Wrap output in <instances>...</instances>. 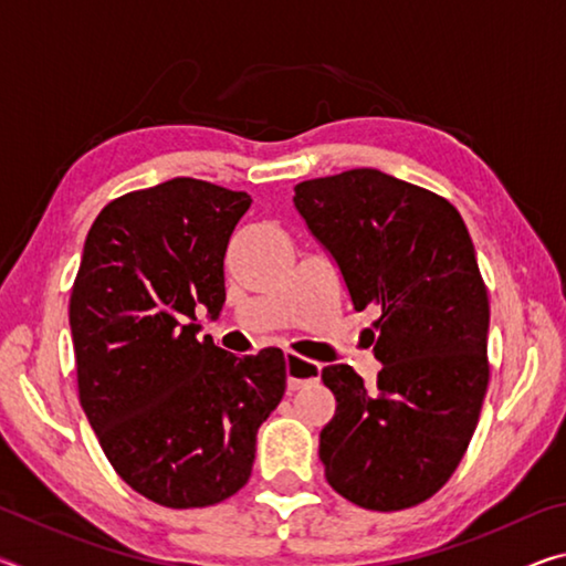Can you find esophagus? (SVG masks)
<instances>
[{"instance_id": "obj_1", "label": "esophagus", "mask_w": 566, "mask_h": 566, "mask_svg": "<svg viewBox=\"0 0 566 566\" xmlns=\"http://www.w3.org/2000/svg\"><path fill=\"white\" fill-rule=\"evenodd\" d=\"M284 364H286V387L292 391L310 385V381H319V375H322L319 364L296 357L294 352L284 354Z\"/></svg>"}]
</instances>
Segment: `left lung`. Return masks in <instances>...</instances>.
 Listing matches in <instances>:
<instances>
[{"instance_id":"8db88e82","label":"left lung","mask_w":566,"mask_h":566,"mask_svg":"<svg viewBox=\"0 0 566 566\" xmlns=\"http://www.w3.org/2000/svg\"><path fill=\"white\" fill-rule=\"evenodd\" d=\"M294 207L337 262L354 310L377 306L375 385L322 369L337 411L319 434L334 492L397 512L442 490L462 462L490 385V300L462 214L379 169L294 187Z\"/></svg>"}]
</instances>
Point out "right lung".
Returning <instances> with one entry per match:
<instances>
[{"label":"right lung","mask_w":566,"mask_h":566,"mask_svg":"<svg viewBox=\"0 0 566 566\" xmlns=\"http://www.w3.org/2000/svg\"><path fill=\"white\" fill-rule=\"evenodd\" d=\"M252 197L175 177L102 209L72 286L84 415L124 482L171 510L209 506L252 474L256 432L284 397L286 364L199 339L224 306V254Z\"/></svg>","instance_id":"right-lung-1"}]
</instances>
